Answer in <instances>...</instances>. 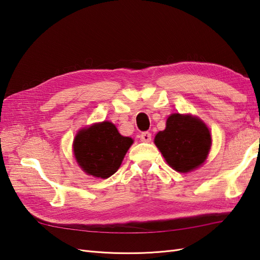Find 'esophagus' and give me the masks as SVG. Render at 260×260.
Masks as SVG:
<instances>
[{
    "label": "esophagus",
    "instance_id": "esophagus-1",
    "mask_svg": "<svg viewBox=\"0 0 260 260\" xmlns=\"http://www.w3.org/2000/svg\"><path fill=\"white\" fill-rule=\"evenodd\" d=\"M140 139L142 142H150L151 139H152V134L150 133V132H143V133H141L140 135Z\"/></svg>",
    "mask_w": 260,
    "mask_h": 260
}]
</instances>
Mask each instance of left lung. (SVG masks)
<instances>
[{"instance_id": "obj_1", "label": "left lung", "mask_w": 260, "mask_h": 260, "mask_svg": "<svg viewBox=\"0 0 260 260\" xmlns=\"http://www.w3.org/2000/svg\"><path fill=\"white\" fill-rule=\"evenodd\" d=\"M154 142L170 167L185 173L206 161L211 147V135L199 118L172 114L167 120L165 129L158 132Z\"/></svg>"}]
</instances>
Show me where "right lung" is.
<instances>
[{"label": "right lung", "instance_id": "obj_1", "mask_svg": "<svg viewBox=\"0 0 260 260\" xmlns=\"http://www.w3.org/2000/svg\"><path fill=\"white\" fill-rule=\"evenodd\" d=\"M132 144L131 137L121 136L114 124L103 121L79 131L74 154L87 174L107 179L118 170Z\"/></svg>", "mask_w": 260, "mask_h": 260}]
</instances>
